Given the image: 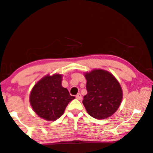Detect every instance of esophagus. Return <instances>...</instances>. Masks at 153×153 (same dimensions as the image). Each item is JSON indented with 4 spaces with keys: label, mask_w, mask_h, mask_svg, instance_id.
<instances>
[{
    "label": "esophagus",
    "mask_w": 153,
    "mask_h": 153,
    "mask_svg": "<svg viewBox=\"0 0 153 153\" xmlns=\"http://www.w3.org/2000/svg\"><path fill=\"white\" fill-rule=\"evenodd\" d=\"M76 99H78V100H81L82 99V96H81V94H78L76 95Z\"/></svg>",
    "instance_id": "obj_1"
}]
</instances>
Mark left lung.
<instances>
[{
	"label": "left lung",
	"instance_id": "left-lung-1",
	"mask_svg": "<svg viewBox=\"0 0 153 153\" xmlns=\"http://www.w3.org/2000/svg\"><path fill=\"white\" fill-rule=\"evenodd\" d=\"M87 94L83 103L88 114L97 119H106L114 114L123 98L122 89L111 73L96 69L85 73Z\"/></svg>",
	"mask_w": 153,
	"mask_h": 153
}]
</instances>
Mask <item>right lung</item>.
<instances>
[{"label":"right lung","mask_w":153,"mask_h":153,"mask_svg":"<svg viewBox=\"0 0 153 153\" xmlns=\"http://www.w3.org/2000/svg\"><path fill=\"white\" fill-rule=\"evenodd\" d=\"M74 99L68 89L62 86V75L54 74L45 76L35 84L29 101L39 117L47 121H55Z\"/></svg>","instance_id":"add662e5"}]
</instances>
